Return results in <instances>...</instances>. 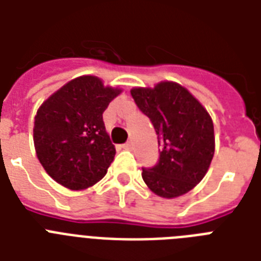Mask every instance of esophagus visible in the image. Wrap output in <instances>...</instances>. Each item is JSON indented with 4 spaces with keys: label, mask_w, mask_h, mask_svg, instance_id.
<instances>
[{
    "label": "esophagus",
    "mask_w": 261,
    "mask_h": 261,
    "mask_svg": "<svg viewBox=\"0 0 261 261\" xmlns=\"http://www.w3.org/2000/svg\"><path fill=\"white\" fill-rule=\"evenodd\" d=\"M131 147H133V143H131V142H127V143H124V145H123V149H126V150H130Z\"/></svg>",
    "instance_id": "1"
}]
</instances>
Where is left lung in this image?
<instances>
[{"label": "left lung", "mask_w": 261, "mask_h": 261, "mask_svg": "<svg viewBox=\"0 0 261 261\" xmlns=\"http://www.w3.org/2000/svg\"><path fill=\"white\" fill-rule=\"evenodd\" d=\"M131 96L154 126L159 164L143 169L147 188L160 198L173 199L194 190L210 168L215 151L213 119L190 90L174 81L135 87Z\"/></svg>", "instance_id": "1"}]
</instances>
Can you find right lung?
Segmentation results:
<instances>
[{"instance_id": "add662e5", "label": "right lung", "mask_w": 261, "mask_h": 261, "mask_svg": "<svg viewBox=\"0 0 261 261\" xmlns=\"http://www.w3.org/2000/svg\"><path fill=\"white\" fill-rule=\"evenodd\" d=\"M123 89L96 75H80L42 102L35 115L34 145L48 176L83 191L106 176L115 157L102 112Z\"/></svg>"}]
</instances>
